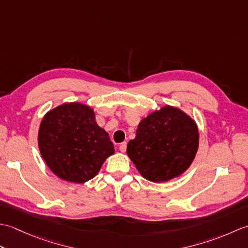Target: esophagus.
<instances>
[{
  "label": "esophagus",
  "mask_w": 248,
  "mask_h": 248,
  "mask_svg": "<svg viewBox=\"0 0 248 248\" xmlns=\"http://www.w3.org/2000/svg\"><path fill=\"white\" fill-rule=\"evenodd\" d=\"M119 150L121 152H125V150H127V141H124L119 145Z\"/></svg>",
  "instance_id": "esophagus-1"
}]
</instances>
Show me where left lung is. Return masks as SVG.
Here are the masks:
<instances>
[{"label":"left lung","mask_w":248,"mask_h":248,"mask_svg":"<svg viewBox=\"0 0 248 248\" xmlns=\"http://www.w3.org/2000/svg\"><path fill=\"white\" fill-rule=\"evenodd\" d=\"M198 140L196 124L182 110L167 105L140 121L127 154L147 180L165 182L191 165Z\"/></svg>","instance_id":"left-lung-1"}]
</instances>
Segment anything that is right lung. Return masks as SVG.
I'll use <instances>...</instances> for the list:
<instances>
[{"instance_id":"obj_1","label":"right lung","mask_w":248,"mask_h":248,"mask_svg":"<svg viewBox=\"0 0 248 248\" xmlns=\"http://www.w3.org/2000/svg\"><path fill=\"white\" fill-rule=\"evenodd\" d=\"M40 154L62 180L83 183L97 175L114 145L93 110L80 103L60 105L46 114L38 133Z\"/></svg>"}]
</instances>
